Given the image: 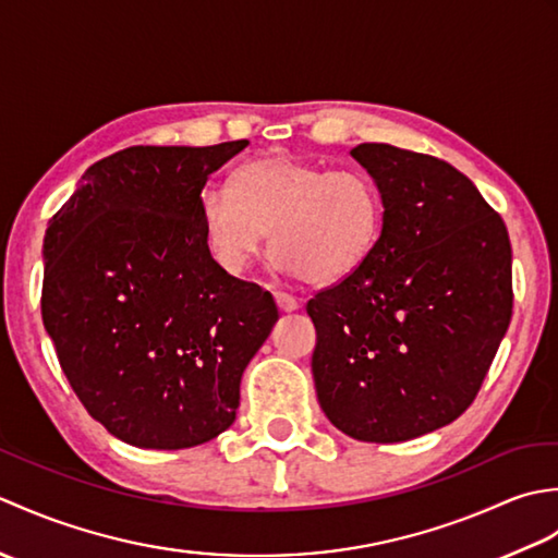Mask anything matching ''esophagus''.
I'll list each match as a JSON object with an SVG mask.
<instances>
[{
    "label": "esophagus",
    "instance_id": "obj_1",
    "mask_svg": "<svg viewBox=\"0 0 558 558\" xmlns=\"http://www.w3.org/2000/svg\"><path fill=\"white\" fill-rule=\"evenodd\" d=\"M276 302H278V306L282 312H298L300 310V302H298V298H292V294H288V292H276Z\"/></svg>",
    "mask_w": 558,
    "mask_h": 558
}]
</instances>
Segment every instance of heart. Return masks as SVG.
<instances>
[{
  "instance_id": "b5f03b06",
  "label": "heart",
  "mask_w": 558,
  "mask_h": 558,
  "mask_svg": "<svg viewBox=\"0 0 558 558\" xmlns=\"http://www.w3.org/2000/svg\"><path fill=\"white\" fill-rule=\"evenodd\" d=\"M198 220L213 258L244 270L264 246L276 264L316 286L354 276L381 240L384 198L362 170H333L286 156H266L232 174V192L208 186Z\"/></svg>"
}]
</instances>
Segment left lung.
I'll return each mask as SVG.
<instances>
[{"mask_svg": "<svg viewBox=\"0 0 558 558\" xmlns=\"http://www.w3.org/2000/svg\"><path fill=\"white\" fill-rule=\"evenodd\" d=\"M384 198L372 258L306 304L330 424L398 444L458 420L511 324V242L465 174L388 144L352 148Z\"/></svg>", "mask_w": 558, "mask_h": 558, "instance_id": "left-lung-1", "label": "left lung"}]
</instances>
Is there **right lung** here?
I'll return each mask as SVG.
<instances>
[{
    "label": "right lung",
    "instance_id": "obj_1",
    "mask_svg": "<svg viewBox=\"0 0 558 558\" xmlns=\"http://www.w3.org/2000/svg\"><path fill=\"white\" fill-rule=\"evenodd\" d=\"M246 146L124 148L90 165L45 232V330L83 408L129 446L230 429L278 322L270 292L210 256L198 220L208 174Z\"/></svg>",
    "mask_w": 558,
    "mask_h": 558
}]
</instances>
